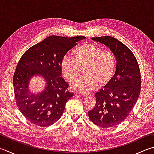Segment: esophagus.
<instances>
[{
    "instance_id": "obj_1",
    "label": "esophagus",
    "mask_w": 154,
    "mask_h": 154,
    "mask_svg": "<svg viewBox=\"0 0 154 154\" xmlns=\"http://www.w3.org/2000/svg\"><path fill=\"white\" fill-rule=\"evenodd\" d=\"M80 94L83 96V97H89L91 96V93H87V92H80Z\"/></svg>"
}]
</instances>
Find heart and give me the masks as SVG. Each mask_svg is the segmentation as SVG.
Returning <instances> with one entry per match:
<instances>
[{
  "label": "heart",
  "instance_id": "obj_1",
  "mask_svg": "<svg viewBox=\"0 0 154 154\" xmlns=\"http://www.w3.org/2000/svg\"><path fill=\"white\" fill-rule=\"evenodd\" d=\"M74 58L65 56L61 62L63 76L69 83H74L84 69V76L74 88L83 92H90L97 86H104L111 80L116 69V59L111 51L93 43H85L75 49Z\"/></svg>",
  "mask_w": 154,
  "mask_h": 154
}]
</instances>
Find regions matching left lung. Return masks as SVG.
<instances>
[{
	"instance_id": "obj_1",
	"label": "left lung",
	"mask_w": 154,
	"mask_h": 154,
	"mask_svg": "<svg viewBox=\"0 0 154 154\" xmlns=\"http://www.w3.org/2000/svg\"><path fill=\"white\" fill-rule=\"evenodd\" d=\"M103 43L115 55V74L104 88L95 94V106L88 117L103 128L114 127L125 119L134 107L141 91V74L133 52L118 39L111 36L92 37Z\"/></svg>"
}]
</instances>
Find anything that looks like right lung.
<instances>
[{"mask_svg":"<svg viewBox=\"0 0 154 154\" xmlns=\"http://www.w3.org/2000/svg\"><path fill=\"white\" fill-rule=\"evenodd\" d=\"M84 36L64 37L51 35L26 51L20 59L13 76L17 105L27 119L39 127H48L60 119L66 103L74 93L61 76V62L68 51ZM36 75L45 79L46 86L38 94L28 88L30 78Z\"/></svg>","mask_w":154,"mask_h":154,"instance_id":"right-lung-1","label":"right lung"}]
</instances>
